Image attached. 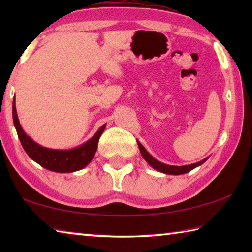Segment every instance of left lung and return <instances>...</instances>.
I'll use <instances>...</instances> for the list:
<instances>
[{
  "label": "left lung",
  "instance_id": "obj_1",
  "mask_svg": "<svg viewBox=\"0 0 252 252\" xmlns=\"http://www.w3.org/2000/svg\"><path fill=\"white\" fill-rule=\"evenodd\" d=\"M136 142H138L140 152H141V155L144 158V160H146L153 169H156V170H158V171H160V172H163L165 174H183V173H187V172L191 171V170H192V169L199 167V165H201L204 161L208 160V158H206V159H203V160H201L200 162H197V163L189 164V165H182V167H177V165L164 164V163H162V162L155 159V158H153L150 155V153H149L146 150V149H144V147L138 141V140H136Z\"/></svg>",
  "mask_w": 252,
  "mask_h": 252
}]
</instances>
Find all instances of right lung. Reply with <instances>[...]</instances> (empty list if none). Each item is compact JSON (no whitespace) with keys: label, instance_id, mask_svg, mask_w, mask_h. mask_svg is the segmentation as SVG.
<instances>
[{"label":"right lung","instance_id":"obj_1","mask_svg":"<svg viewBox=\"0 0 252 252\" xmlns=\"http://www.w3.org/2000/svg\"><path fill=\"white\" fill-rule=\"evenodd\" d=\"M12 113H13V122L18 136L28 156L43 168L60 173L74 172L87 167L94 157L97 142H99L102 132L105 129V125H103L90 140L78 148L71 149V150H54V149L44 148L34 142L23 131L19 122L18 114H16L15 99L13 100Z\"/></svg>","mask_w":252,"mask_h":252}]
</instances>
